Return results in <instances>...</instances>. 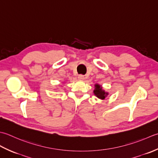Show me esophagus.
<instances>
[{"instance_id": "1", "label": "esophagus", "mask_w": 158, "mask_h": 158, "mask_svg": "<svg viewBox=\"0 0 158 158\" xmlns=\"http://www.w3.org/2000/svg\"><path fill=\"white\" fill-rule=\"evenodd\" d=\"M78 79L82 80L85 79V77H84V76H82V75H79L78 76Z\"/></svg>"}]
</instances>
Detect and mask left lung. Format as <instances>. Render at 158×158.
I'll return each mask as SVG.
<instances>
[{
	"label": "left lung",
	"instance_id": "8db88e82",
	"mask_svg": "<svg viewBox=\"0 0 158 158\" xmlns=\"http://www.w3.org/2000/svg\"><path fill=\"white\" fill-rule=\"evenodd\" d=\"M93 93H94L96 97L100 99H105L108 95V93L106 92L102 89V86L99 85V84H95V89L93 91Z\"/></svg>",
	"mask_w": 158,
	"mask_h": 158
}]
</instances>
